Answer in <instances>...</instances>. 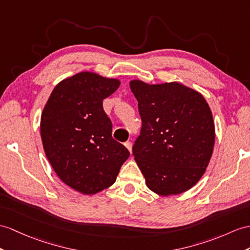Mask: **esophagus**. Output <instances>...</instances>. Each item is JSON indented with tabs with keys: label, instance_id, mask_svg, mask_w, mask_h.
Returning <instances> with one entry per match:
<instances>
[{
	"label": "esophagus",
	"instance_id": "obj_1",
	"mask_svg": "<svg viewBox=\"0 0 250 250\" xmlns=\"http://www.w3.org/2000/svg\"><path fill=\"white\" fill-rule=\"evenodd\" d=\"M125 146H126V148L128 149L129 151H131V148H132V143L130 142V141H127V142H125V144H124Z\"/></svg>",
	"mask_w": 250,
	"mask_h": 250
}]
</instances>
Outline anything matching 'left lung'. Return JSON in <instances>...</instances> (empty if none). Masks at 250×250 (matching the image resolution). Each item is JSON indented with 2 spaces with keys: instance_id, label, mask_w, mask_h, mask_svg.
<instances>
[{
  "instance_id": "obj_1",
  "label": "left lung",
  "mask_w": 250,
  "mask_h": 250,
  "mask_svg": "<svg viewBox=\"0 0 250 250\" xmlns=\"http://www.w3.org/2000/svg\"><path fill=\"white\" fill-rule=\"evenodd\" d=\"M142 128L132 154L146 186L161 196L184 193L203 177L215 127L205 97L179 83H129Z\"/></svg>"
}]
</instances>
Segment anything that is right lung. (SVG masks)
I'll return each instance as SVG.
<instances>
[{"label": "right lung", "mask_w": 250, "mask_h": 250, "mask_svg": "<svg viewBox=\"0 0 250 250\" xmlns=\"http://www.w3.org/2000/svg\"><path fill=\"white\" fill-rule=\"evenodd\" d=\"M120 83L96 73H77L54 88L41 114V140L53 169L86 195L112 186L130 155L112 138V123L103 109V100Z\"/></svg>", "instance_id": "1"}]
</instances>
